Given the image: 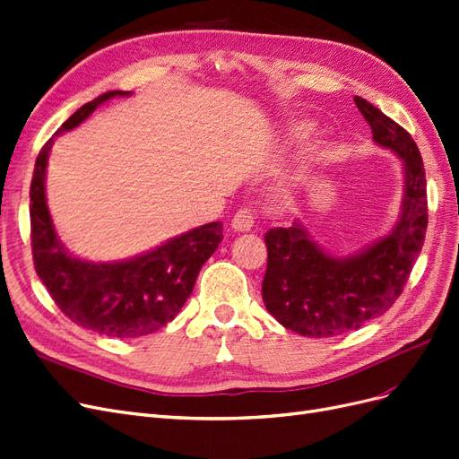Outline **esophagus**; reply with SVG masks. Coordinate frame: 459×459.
<instances>
[{"label": "esophagus", "instance_id": "obj_1", "mask_svg": "<svg viewBox=\"0 0 459 459\" xmlns=\"http://www.w3.org/2000/svg\"><path fill=\"white\" fill-rule=\"evenodd\" d=\"M252 226H255V214H252L250 209H239L235 212L231 220V228L235 231H248Z\"/></svg>", "mask_w": 459, "mask_h": 459}]
</instances>
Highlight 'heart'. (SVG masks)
Instances as JSON below:
<instances>
[{
    "label": "heart",
    "mask_w": 459,
    "mask_h": 459,
    "mask_svg": "<svg viewBox=\"0 0 459 459\" xmlns=\"http://www.w3.org/2000/svg\"><path fill=\"white\" fill-rule=\"evenodd\" d=\"M311 134H313V125L307 123V121H298V123L290 125L289 133H287V136H289L290 142L304 140V138H307V136H311Z\"/></svg>",
    "instance_id": "1"
}]
</instances>
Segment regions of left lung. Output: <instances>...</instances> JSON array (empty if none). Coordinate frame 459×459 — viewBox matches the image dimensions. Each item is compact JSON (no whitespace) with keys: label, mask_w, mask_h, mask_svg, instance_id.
Returning <instances> with one entry per match:
<instances>
[{"label":"left lung","mask_w":459,"mask_h":459,"mask_svg":"<svg viewBox=\"0 0 459 459\" xmlns=\"http://www.w3.org/2000/svg\"><path fill=\"white\" fill-rule=\"evenodd\" d=\"M377 146L399 155L404 195L397 224L380 241L351 256H334L296 220L265 233V309L292 332L330 338L384 315L404 289L428 230V184L420 150L399 123L355 97Z\"/></svg>","instance_id":"8db88e82"}]
</instances>
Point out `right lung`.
<instances>
[{
  "mask_svg": "<svg viewBox=\"0 0 459 459\" xmlns=\"http://www.w3.org/2000/svg\"><path fill=\"white\" fill-rule=\"evenodd\" d=\"M131 92L109 91L70 116L55 136L75 129L102 102ZM55 136L41 148L30 186V237L36 273L60 311L75 325L112 338H140L177 317L203 264L222 241L211 222L121 262H87L60 243L45 199V170Z\"/></svg>",
  "mask_w": 459,
  "mask_h": 459,
  "instance_id": "add662e5",
  "label": "right lung"
}]
</instances>
